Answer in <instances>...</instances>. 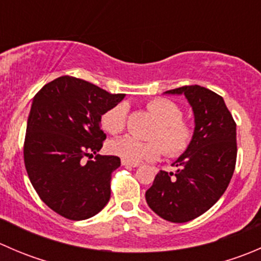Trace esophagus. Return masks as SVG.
<instances>
[{
  "label": "esophagus",
  "mask_w": 261,
  "mask_h": 261,
  "mask_svg": "<svg viewBox=\"0 0 261 261\" xmlns=\"http://www.w3.org/2000/svg\"><path fill=\"white\" fill-rule=\"evenodd\" d=\"M121 164L122 165H126V167H133V168H136V167H139V163H131V162H127V160H121Z\"/></svg>",
  "instance_id": "1"
}]
</instances>
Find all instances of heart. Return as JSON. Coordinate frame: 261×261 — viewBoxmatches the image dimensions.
I'll list each match as a JSON object with an SVG mask.
<instances>
[{
	"mask_svg": "<svg viewBox=\"0 0 261 261\" xmlns=\"http://www.w3.org/2000/svg\"><path fill=\"white\" fill-rule=\"evenodd\" d=\"M146 109L156 120V125L150 133L152 140L143 141L133 136H123L109 144V151L131 163L152 162L163 151L169 158L186 154L193 143L194 128L191 122L183 118V110L175 102L162 97L150 99ZM127 112L125 103H118L107 110L101 117L103 130L112 135L122 133L127 123Z\"/></svg>",
	"mask_w": 261,
	"mask_h": 261,
	"instance_id": "obj_1",
	"label": "heart"
}]
</instances>
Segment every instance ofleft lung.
<instances>
[{"mask_svg":"<svg viewBox=\"0 0 261 261\" xmlns=\"http://www.w3.org/2000/svg\"><path fill=\"white\" fill-rule=\"evenodd\" d=\"M167 93L187 97L194 112V139L174 167L160 170L146 191L150 208L170 222L194 220L221 198L230 184L238 156L236 122L220 94L197 86H183Z\"/></svg>","mask_w":261,"mask_h":261,"instance_id":"1","label":"left lung"}]
</instances>
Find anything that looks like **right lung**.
<instances>
[{"instance_id":"obj_1","label":"right lung","mask_w":261,"mask_h":261,"mask_svg":"<svg viewBox=\"0 0 261 261\" xmlns=\"http://www.w3.org/2000/svg\"><path fill=\"white\" fill-rule=\"evenodd\" d=\"M123 97L70 75L49 82L34 97L23 162L41 201L62 217L87 220L110 201L112 173L121 165L120 158H91L106 139L101 116Z\"/></svg>"}]
</instances>
